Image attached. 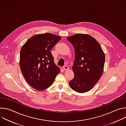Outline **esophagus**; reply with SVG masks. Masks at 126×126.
Listing matches in <instances>:
<instances>
[{"label": "esophagus", "mask_w": 126, "mask_h": 126, "mask_svg": "<svg viewBox=\"0 0 126 126\" xmlns=\"http://www.w3.org/2000/svg\"><path fill=\"white\" fill-rule=\"evenodd\" d=\"M63 69H64V70H68L69 68V67H68V66L65 65V66H64V67H63Z\"/></svg>", "instance_id": "1"}]
</instances>
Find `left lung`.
<instances>
[{"label":"left lung","instance_id":"obj_1","mask_svg":"<svg viewBox=\"0 0 126 126\" xmlns=\"http://www.w3.org/2000/svg\"><path fill=\"white\" fill-rule=\"evenodd\" d=\"M75 50L72 66L74 74L69 85L74 91L83 93L92 89L104 70L105 54L99 42L87 34H76L67 38Z\"/></svg>","mask_w":126,"mask_h":126}]
</instances>
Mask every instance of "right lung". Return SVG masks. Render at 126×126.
<instances>
[{
    "mask_svg": "<svg viewBox=\"0 0 126 126\" xmlns=\"http://www.w3.org/2000/svg\"><path fill=\"white\" fill-rule=\"evenodd\" d=\"M61 39L49 33L35 35L22 46L19 64L27 82L38 91L49 88L60 68L56 66L50 50Z\"/></svg>",
    "mask_w": 126,
    "mask_h": 126,
    "instance_id": "add662e5",
    "label": "right lung"
}]
</instances>
